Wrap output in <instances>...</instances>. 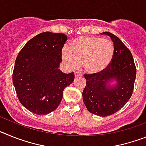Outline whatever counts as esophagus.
<instances>
[{"label":"esophagus","mask_w":146,"mask_h":146,"mask_svg":"<svg viewBox=\"0 0 146 146\" xmlns=\"http://www.w3.org/2000/svg\"><path fill=\"white\" fill-rule=\"evenodd\" d=\"M74 75H75V77H82V76L80 72H75Z\"/></svg>","instance_id":"obj_1"}]
</instances>
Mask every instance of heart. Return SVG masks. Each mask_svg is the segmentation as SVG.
I'll use <instances>...</instances> for the list:
<instances>
[{
  "label": "heart",
  "instance_id": "b5f03b06",
  "mask_svg": "<svg viewBox=\"0 0 146 146\" xmlns=\"http://www.w3.org/2000/svg\"><path fill=\"white\" fill-rule=\"evenodd\" d=\"M114 45L111 41L100 37L84 36L74 38L69 47L62 51V58L72 69H77L82 60V68L90 74L101 73L113 60Z\"/></svg>",
  "mask_w": 146,
  "mask_h": 146
}]
</instances>
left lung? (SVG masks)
<instances>
[{
    "label": "left lung",
    "instance_id": "obj_1",
    "mask_svg": "<svg viewBox=\"0 0 146 146\" xmlns=\"http://www.w3.org/2000/svg\"><path fill=\"white\" fill-rule=\"evenodd\" d=\"M102 34L109 36L113 42L114 55L105 70L96 74H84L86 86L82 99L90 113L99 116L111 115L124 106L132 95L136 78V66L130 50L119 38L110 32ZM115 80L117 85H109Z\"/></svg>",
    "mask_w": 146,
    "mask_h": 146
}]
</instances>
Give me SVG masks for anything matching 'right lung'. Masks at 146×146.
<instances>
[{
    "label": "right lung",
    "mask_w": 146,
    "mask_h": 146,
    "mask_svg": "<svg viewBox=\"0 0 146 146\" xmlns=\"http://www.w3.org/2000/svg\"><path fill=\"white\" fill-rule=\"evenodd\" d=\"M67 36L44 32L30 39L15 60L13 84L19 101L36 115H47L60 104L63 91L74 80V72L59 68Z\"/></svg>",
    "instance_id": "1"
}]
</instances>
